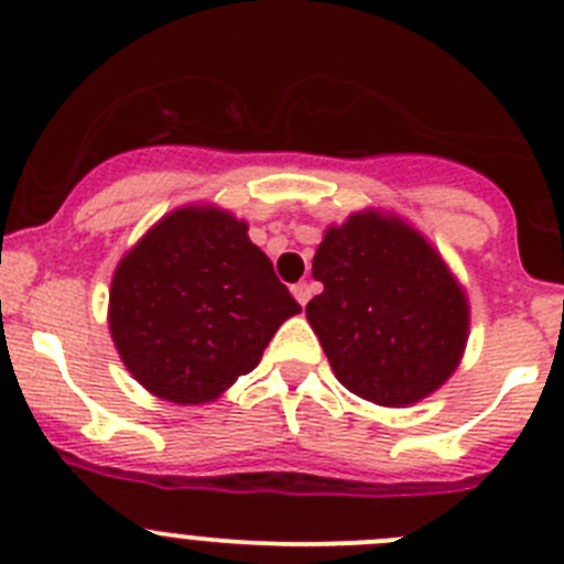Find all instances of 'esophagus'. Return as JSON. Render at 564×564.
<instances>
[{
    "label": "esophagus",
    "mask_w": 564,
    "mask_h": 564,
    "mask_svg": "<svg viewBox=\"0 0 564 564\" xmlns=\"http://www.w3.org/2000/svg\"><path fill=\"white\" fill-rule=\"evenodd\" d=\"M292 294H294V297H297V303H300V305H308V300H311V283H308V281L294 283V286H292Z\"/></svg>",
    "instance_id": "esophagus-1"
}]
</instances>
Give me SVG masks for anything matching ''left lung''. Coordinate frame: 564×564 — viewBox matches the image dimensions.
I'll return each mask as SVG.
<instances>
[{"label":"left lung","mask_w":564,"mask_h":564,"mask_svg":"<svg viewBox=\"0 0 564 564\" xmlns=\"http://www.w3.org/2000/svg\"><path fill=\"white\" fill-rule=\"evenodd\" d=\"M324 292L305 305L335 377L382 406L414 403L456 371L469 308L436 250L377 213L327 229L314 256Z\"/></svg>","instance_id":"1"}]
</instances>
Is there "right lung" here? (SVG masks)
I'll use <instances>...</instances> for the list:
<instances>
[{
  "label": "right lung",
  "mask_w": 564,
  "mask_h": 564,
  "mask_svg": "<svg viewBox=\"0 0 564 564\" xmlns=\"http://www.w3.org/2000/svg\"><path fill=\"white\" fill-rule=\"evenodd\" d=\"M108 327L128 371L174 403H204L259 366L300 311L248 226L185 207L147 231L108 294Z\"/></svg>",
  "instance_id": "1"
}]
</instances>
